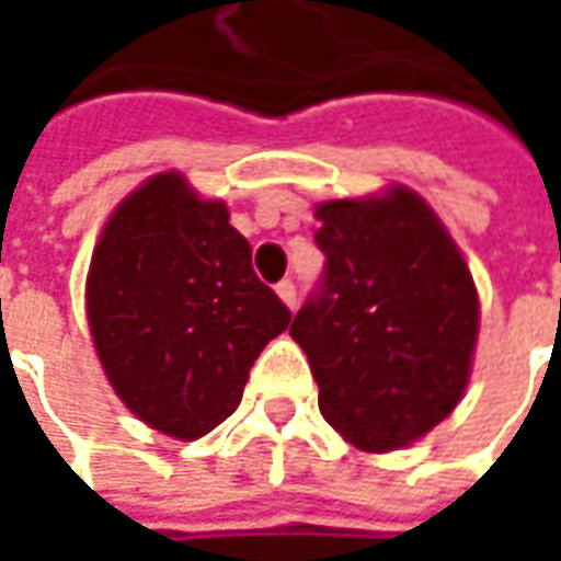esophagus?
I'll use <instances>...</instances> for the list:
<instances>
[{
  "label": "esophagus",
  "mask_w": 561,
  "mask_h": 561,
  "mask_svg": "<svg viewBox=\"0 0 561 561\" xmlns=\"http://www.w3.org/2000/svg\"><path fill=\"white\" fill-rule=\"evenodd\" d=\"M274 290H277L280 302H284L287 309H296V284H293V280H280V284H277Z\"/></svg>",
  "instance_id": "34e87169"
}]
</instances>
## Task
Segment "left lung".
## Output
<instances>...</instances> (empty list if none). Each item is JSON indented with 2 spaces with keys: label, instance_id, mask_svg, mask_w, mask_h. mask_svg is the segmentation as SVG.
<instances>
[{
  "label": "left lung",
  "instance_id": "8db88e82",
  "mask_svg": "<svg viewBox=\"0 0 561 561\" xmlns=\"http://www.w3.org/2000/svg\"><path fill=\"white\" fill-rule=\"evenodd\" d=\"M321 287L290 336L309 356L324 421L362 453L434 431L462 399L481 306L434 208L405 186L314 208Z\"/></svg>",
  "mask_w": 561,
  "mask_h": 561
}]
</instances>
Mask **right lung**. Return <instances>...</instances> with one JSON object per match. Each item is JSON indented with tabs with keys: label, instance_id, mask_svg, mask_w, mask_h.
I'll return each instance as SVG.
<instances>
[{
	"label": "right lung",
	"instance_id": "obj_1",
	"mask_svg": "<svg viewBox=\"0 0 561 561\" xmlns=\"http://www.w3.org/2000/svg\"><path fill=\"white\" fill-rule=\"evenodd\" d=\"M290 318L227 205L178 171L137 186L102 227L87 274L93 346L121 402L168 437L199 440L233 415Z\"/></svg>",
	"mask_w": 561,
	"mask_h": 561
}]
</instances>
